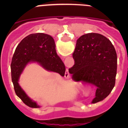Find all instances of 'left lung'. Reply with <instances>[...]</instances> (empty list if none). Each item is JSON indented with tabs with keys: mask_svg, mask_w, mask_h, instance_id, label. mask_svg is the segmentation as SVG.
Returning a JSON list of instances; mask_svg holds the SVG:
<instances>
[{
	"mask_svg": "<svg viewBox=\"0 0 128 128\" xmlns=\"http://www.w3.org/2000/svg\"><path fill=\"white\" fill-rule=\"evenodd\" d=\"M74 65L68 69L76 81L97 87L92 102L103 100L115 84L117 56L110 40L98 33H88L78 38L72 54Z\"/></svg>",
	"mask_w": 128,
	"mask_h": 128,
	"instance_id": "obj_1",
	"label": "left lung"
}]
</instances>
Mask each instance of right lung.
I'll return each instance as SVG.
<instances>
[{
	"instance_id": "add662e5",
	"label": "right lung",
	"mask_w": 128,
	"mask_h": 128,
	"mask_svg": "<svg viewBox=\"0 0 128 128\" xmlns=\"http://www.w3.org/2000/svg\"><path fill=\"white\" fill-rule=\"evenodd\" d=\"M29 63H38L47 70L65 76V66L58 56L51 36L44 33L28 35L16 48L11 64V79L16 96L30 108H40L26 94L18 83L20 75Z\"/></svg>"
}]
</instances>
